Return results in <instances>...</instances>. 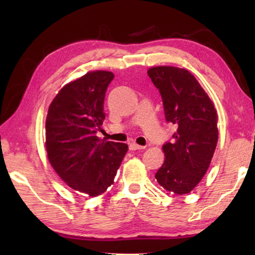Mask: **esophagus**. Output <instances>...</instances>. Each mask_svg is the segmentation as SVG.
<instances>
[{"label": "esophagus", "mask_w": 255, "mask_h": 255, "mask_svg": "<svg viewBox=\"0 0 255 255\" xmlns=\"http://www.w3.org/2000/svg\"><path fill=\"white\" fill-rule=\"evenodd\" d=\"M129 148H130L131 150H140V149H144L145 146H140V145H137L135 143H131L130 145H129Z\"/></svg>", "instance_id": "34e87169"}]
</instances>
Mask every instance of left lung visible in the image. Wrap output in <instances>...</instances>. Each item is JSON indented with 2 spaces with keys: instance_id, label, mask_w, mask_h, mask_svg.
Wrapping results in <instances>:
<instances>
[{
  "instance_id": "obj_1",
  "label": "left lung",
  "mask_w": 255,
  "mask_h": 255,
  "mask_svg": "<svg viewBox=\"0 0 255 255\" xmlns=\"http://www.w3.org/2000/svg\"><path fill=\"white\" fill-rule=\"evenodd\" d=\"M161 94L165 119L176 131L163 145L157 182L176 195L189 193L204 178L218 140L217 112L196 77L184 68L157 66L147 72Z\"/></svg>"
}]
</instances>
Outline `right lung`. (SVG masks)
<instances>
[{
    "instance_id": "right-lung-1",
    "label": "right lung",
    "mask_w": 255,
    "mask_h": 255,
    "mask_svg": "<svg viewBox=\"0 0 255 255\" xmlns=\"http://www.w3.org/2000/svg\"><path fill=\"white\" fill-rule=\"evenodd\" d=\"M114 73L96 71L66 84L46 118L48 159L72 189L96 197L114 183L128 145L100 139L106 91Z\"/></svg>"
}]
</instances>
